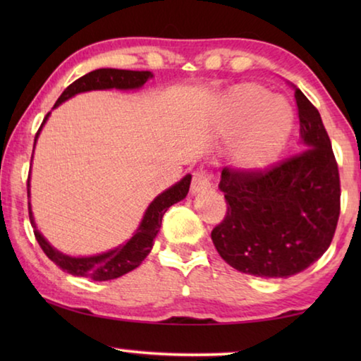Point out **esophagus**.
<instances>
[{
	"label": "esophagus",
	"mask_w": 361,
	"mask_h": 361,
	"mask_svg": "<svg viewBox=\"0 0 361 361\" xmlns=\"http://www.w3.org/2000/svg\"><path fill=\"white\" fill-rule=\"evenodd\" d=\"M210 188H212V175L207 172V170H204V169L197 170V172L194 173L192 183H191L192 194L205 192V191H209Z\"/></svg>",
	"instance_id": "1"
}]
</instances>
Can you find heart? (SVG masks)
<instances>
[{"label": "heart", "instance_id": "heart-1", "mask_svg": "<svg viewBox=\"0 0 361 361\" xmlns=\"http://www.w3.org/2000/svg\"><path fill=\"white\" fill-rule=\"evenodd\" d=\"M219 122L224 132L239 133L234 161L245 170H261L283 151L295 122L291 106L255 84L237 85L221 105Z\"/></svg>", "mask_w": 361, "mask_h": 361}]
</instances>
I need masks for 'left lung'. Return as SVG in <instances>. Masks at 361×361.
Returning <instances> with one entry per match:
<instances>
[{
  "instance_id": "left-lung-1",
  "label": "left lung",
  "mask_w": 361,
  "mask_h": 361,
  "mask_svg": "<svg viewBox=\"0 0 361 361\" xmlns=\"http://www.w3.org/2000/svg\"><path fill=\"white\" fill-rule=\"evenodd\" d=\"M301 151L261 170L224 167L228 212L212 231L221 258L237 271L286 279L326 252L341 212L338 162L319 109L295 84Z\"/></svg>"
}]
</instances>
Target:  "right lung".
I'll list each match as a JSON object with an SVG mask.
<instances>
[{
    "label": "right lung",
    "instance_id": "1",
    "mask_svg": "<svg viewBox=\"0 0 361 361\" xmlns=\"http://www.w3.org/2000/svg\"><path fill=\"white\" fill-rule=\"evenodd\" d=\"M148 78H152L149 71H130V70H116V68H100L95 71H90L82 78L76 79L75 82H71L68 87L63 90V94L59 97L54 108L59 106L60 103L71 99L73 95L79 92H87V90L95 89H138L148 81ZM49 113L46 114L44 124ZM41 124V127H42ZM39 127V130H41ZM38 130V133H39ZM36 133V137H38ZM36 143V138H35ZM189 185H191V175H186L180 183H176L175 186L169 188L167 191L159 194L157 197L152 200L151 205L146 210L145 216L142 219V224L137 229L129 240L124 245L111 250V252L89 256V258H71L63 253L57 252L56 248H52L46 242L44 237L39 234V231L36 229L35 219L32 215V209H30L28 202V215L30 223L33 226V232L36 240H38L39 247L46 256L51 259L54 264L59 266L62 271L71 274V276L78 277H87L97 280V282H105V280L118 279L124 274L133 271V269L142 264V261L148 256L151 252L152 243H154V237L157 235L159 228H161L164 213L169 210V207L180 202L181 199L186 197L189 191ZM30 188V176L27 181V191ZM30 195V191H28Z\"/></svg>",
    "mask_w": 361,
    "mask_h": 361
}]
</instances>
